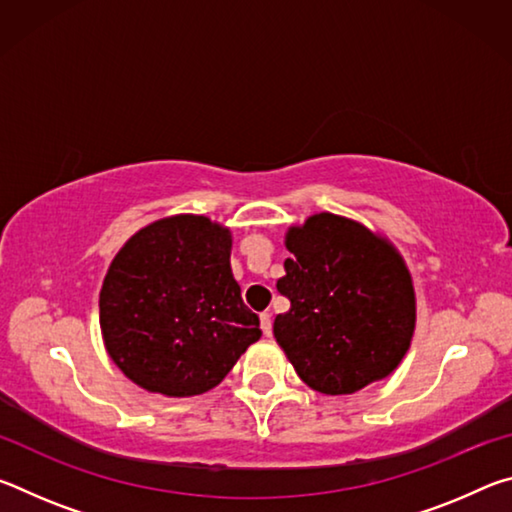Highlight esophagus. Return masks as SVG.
I'll return each mask as SVG.
<instances>
[{"mask_svg": "<svg viewBox=\"0 0 512 512\" xmlns=\"http://www.w3.org/2000/svg\"><path fill=\"white\" fill-rule=\"evenodd\" d=\"M259 325H262L264 336L273 334V318H271V314H268V311H264V314L259 316Z\"/></svg>", "mask_w": 512, "mask_h": 512, "instance_id": "obj_1", "label": "esophagus"}]
</instances>
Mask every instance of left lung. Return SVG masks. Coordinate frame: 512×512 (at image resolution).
Here are the masks:
<instances>
[{
	"label": "left lung",
	"mask_w": 512,
	"mask_h": 512,
	"mask_svg": "<svg viewBox=\"0 0 512 512\" xmlns=\"http://www.w3.org/2000/svg\"><path fill=\"white\" fill-rule=\"evenodd\" d=\"M275 341L323 395H352L400 366L415 332V289L391 241L348 216L318 212L284 235Z\"/></svg>",
	"instance_id": "1"
}]
</instances>
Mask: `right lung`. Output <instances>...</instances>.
Here are the masks:
<instances>
[{"label":"right lung","mask_w":512,"mask_h":512,"mask_svg":"<svg viewBox=\"0 0 512 512\" xmlns=\"http://www.w3.org/2000/svg\"><path fill=\"white\" fill-rule=\"evenodd\" d=\"M232 232L203 214L137 230L99 293L108 357L149 393L194 397L219 386L262 336L230 268Z\"/></svg>","instance_id":"add662e5"}]
</instances>
